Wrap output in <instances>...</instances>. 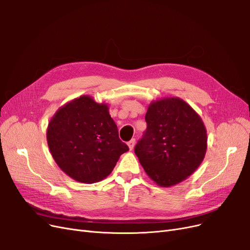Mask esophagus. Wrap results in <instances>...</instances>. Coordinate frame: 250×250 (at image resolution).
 Returning a JSON list of instances; mask_svg holds the SVG:
<instances>
[{
  "instance_id": "esophagus-1",
  "label": "esophagus",
  "mask_w": 250,
  "mask_h": 250,
  "mask_svg": "<svg viewBox=\"0 0 250 250\" xmlns=\"http://www.w3.org/2000/svg\"><path fill=\"white\" fill-rule=\"evenodd\" d=\"M127 145H128L129 150H132V149L134 148V145H135V139H132L131 141H129V142L127 143Z\"/></svg>"
}]
</instances>
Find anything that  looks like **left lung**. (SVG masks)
Instances as JSON below:
<instances>
[{
    "label": "left lung",
    "instance_id": "8db88e82",
    "mask_svg": "<svg viewBox=\"0 0 250 250\" xmlns=\"http://www.w3.org/2000/svg\"><path fill=\"white\" fill-rule=\"evenodd\" d=\"M147 131L134 152L146 174L170 187L191 176L208 147L207 129L196 111L179 97L153 100L146 114Z\"/></svg>",
    "mask_w": 250,
    "mask_h": 250
}]
</instances>
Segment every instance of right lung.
I'll use <instances>...</instances> for the list:
<instances>
[{
    "instance_id": "right-lung-1",
    "label": "right lung",
    "mask_w": 250,
    "mask_h": 250,
    "mask_svg": "<svg viewBox=\"0 0 250 250\" xmlns=\"http://www.w3.org/2000/svg\"><path fill=\"white\" fill-rule=\"evenodd\" d=\"M107 103L82 95L59 107L50 118L46 140L51 156L77 182L92 184L105 179L129 149L119 139Z\"/></svg>"
}]
</instances>
